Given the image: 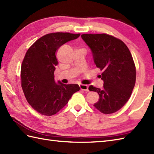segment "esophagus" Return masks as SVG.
<instances>
[{
  "mask_svg": "<svg viewBox=\"0 0 154 154\" xmlns=\"http://www.w3.org/2000/svg\"><path fill=\"white\" fill-rule=\"evenodd\" d=\"M80 89L84 91H89V87L87 85H80Z\"/></svg>",
  "mask_w": 154,
  "mask_h": 154,
  "instance_id": "1",
  "label": "esophagus"
}]
</instances>
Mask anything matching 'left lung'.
Returning <instances> with one entry per match:
<instances>
[{"label": "left lung", "mask_w": 154, "mask_h": 154, "mask_svg": "<svg viewBox=\"0 0 154 154\" xmlns=\"http://www.w3.org/2000/svg\"><path fill=\"white\" fill-rule=\"evenodd\" d=\"M81 38L90 48L104 81L103 89L89 87L99 95L93 106L103 114L116 112L128 102L135 86L136 70L132 54L122 40L111 35L83 34Z\"/></svg>", "instance_id": "obj_1"}]
</instances>
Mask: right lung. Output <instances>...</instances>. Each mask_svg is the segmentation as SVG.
<instances>
[{
  "label": "right lung",
  "mask_w": 154,
  "mask_h": 154,
  "mask_svg": "<svg viewBox=\"0 0 154 154\" xmlns=\"http://www.w3.org/2000/svg\"><path fill=\"white\" fill-rule=\"evenodd\" d=\"M79 35L68 32L45 34L26 53L21 65V86L28 103L42 115H54L66 105L73 93L80 90L77 84H56L54 81L57 50Z\"/></svg>",
  "instance_id": "right-lung-1"
}]
</instances>
